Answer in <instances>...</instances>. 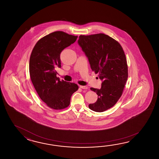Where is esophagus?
I'll return each mask as SVG.
<instances>
[{
	"instance_id": "esophagus-1",
	"label": "esophagus",
	"mask_w": 159,
	"mask_h": 159,
	"mask_svg": "<svg viewBox=\"0 0 159 159\" xmlns=\"http://www.w3.org/2000/svg\"><path fill=\"white\" fill-rule=\"evenodd\" d=\"M80 88L82 89H88V87H86L85 86H80Z\"/></svg>"
}]
</instances>
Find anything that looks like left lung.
Instances as JSON below:
<instances>
[{"label": "left lung", "mask_w": 159, "mask_h": 159, "mask_svg": "<svg viewBox=\"0 0 159 159\" xmlns=\"http://www.w3.org/2000/svg\"><path fill=\"white\" fill-rule=\"evenodd\" d=\"M78 43L88 57L91 70L102 80L101 89L90 88L98 97L89 107L94 111H105L118 101L127 80L125 52L117 41L103 34L80 35Z\"/></svg>", "instance_id": "obj_1"}]
</instances>
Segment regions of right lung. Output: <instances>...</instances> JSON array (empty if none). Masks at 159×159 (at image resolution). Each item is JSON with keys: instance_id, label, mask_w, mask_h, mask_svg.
<instances>
[{"instance_id": "add662e5", "label": "right lung", "mask_w": 159, "mask_h": 159, "mask_svg": "<svg viewBox=\"0 0 159 159\" xmlns=\"http://www.w3.org/2000/svg\"><path fill=\"white\" fill-rule=\"evenodd\" d=\"M78 36L56 31L42 37L33 48L30 59L31 81L39 97L50 108L62 110L70 103L71 95L78 86L60 81L56 68H61L60 54L73 44Z\"/></svg>"}]
</instances>
